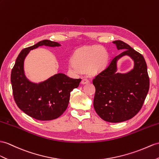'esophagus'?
<instances>
[{
    "label": "esophagus",
    "instance_id": "obj_1",
    "mask_svg": "<svg viewBox=\"0 0 159 159\" xmlns=\"http://www.w3.org/2000/svg\"><path fill=\"white\" fill-rule=\"evenodd\" d=\"M89 82V81H88V80H87V79H83L82 80V82H81V83H82V84H88Z\"/></svg>",
    "mask_w": 159,
    "mask_h": 159
}]
</instances>
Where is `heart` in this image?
<instances>
[{
  "label": "heart",
  "mask_w": 159,
  "mask_h": 159,
  "mask_svg": "<svg viewBox=\"0 0 159 159\" xmlns=\"http://www.w3.org/2000/svg\"><path fill=\"white\" fill-rule=\"evenodd\" d=\"M107 62V52L101 46L94 45L77 50L69 62V67L75 73L88 71L96 74L106 67Z\"/></svg>",
  "instance_id": "1"
}]
</instances>
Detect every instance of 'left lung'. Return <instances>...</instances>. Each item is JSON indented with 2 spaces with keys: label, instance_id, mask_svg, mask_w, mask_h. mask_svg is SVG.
<instances>
[{
  "label": "left lung",
  "instance_id": "8db88e82",
  "mask_svg": "<svg viewBox=\"0 0 159 159\" xmlns=\"http://www.w3.org/2000/svg\"><path fill=\"white\" fill-rule=\"evenodd\" d=\"M118 50H124L93 80L96 88L94 107L100 117L111 123L129 120L136 115L148 92L150 81L144 57L121 40L113 42ZM134 62L133 70L117 73L116 62L123 56Z\"/></svg>",
  "mask_w": 159,
  "mask_h": 159
}]
</instances>
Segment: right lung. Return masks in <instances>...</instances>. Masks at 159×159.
<instances>
[{"label": "right lung", "mask_w": 159, "mask_h": 159, "mask_svg": "<svg viewBox=\"0 0 159 159\" xmlns=\"http://www.w3.org/2000/svg\"><path fill=\"white\" fill-rule=\"evenodd\" d=\"M43 45L61 46L58 42L44 40L23 49L11 71V82L14 100L19 109L31 117L49 121L59 117L67 109L70 93L79 86L82 80L70 78L63 73H57L38 84L27 79L24 69L25 57L31 50Z\"/></svg>", "instance_id": "right-lung-1"}]
</instances>
